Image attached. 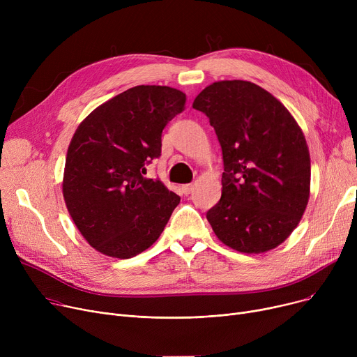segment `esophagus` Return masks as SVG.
I'll use <instances>...</instances> for the list:
<instances>
[{
  "label": "esophagus",
  "mask_w": 357,
  "mask_h": 357,
  "mask_svg": "<svg viewBox=\"0 0 357 357\" xmlns=\"http://www.w3.org/2000/svg\"><path fill=\"white\" fill-rule=\"evenodd\" d=\"M192 191H194V185H192V183H188V185H183V186H182V192L186 194V195L191 194Z\"/></svg>",
  "instance_id": "1"
}]
</instances>
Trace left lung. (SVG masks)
<instances>
[{"label":"left lung","instance_id":"obj_1","mask_svg":"<svg viewBox=\"0 0 357 357\" xmlns=\"http://www.w3.org/2000/svg\"><path fill=\"white\" fill-rule=\"evenodd\" d=\"M192 107L210 119L221 146V198L207 220L224 245L264 253L285 241L310 198L303 130L272 93L249 81H220Z\"/></svg>","mask_w":357,"mask_h":357}]
</instances>
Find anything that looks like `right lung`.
<instances>
[{
  "label": "right lung",
  "mask_w": 357,
  "mask_h": 357,
  "mask_svg": "<svg viewBox=\"0 0 357 357\" xmlns=\"http://www.w3.org/2000/svg\"><path fill=\"white\" fill-rule=\"evenodd\" d=\"M185 101L171 86H133L93 109L75 131L63 198L96 250L130 259L162 234L181 198L159 179L144 178V166L160 156L162 131Z\"/></svg>",
  "instance_id": "right-lung-1"
}]
</instances>
